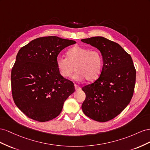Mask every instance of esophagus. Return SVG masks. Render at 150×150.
<instances>
[{
    "label": "esophagus",
    "instance_id": "1",
    "mask_svg": "<svg viewBox=\"0 0 150 150\" xmlns=\"http://www.w3.org/2000/svg\"><path fill=\"white\" fill-rule=\"evenodd\" d=\"M75 91H80V90L81 89V88L79 86V85H77L76 84H75Z\"/></svg>",
    "mask_w": 150,
    "mask_h": 150
}]
</instances>
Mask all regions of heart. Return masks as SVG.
<instances>
[{
    "label": "heart",
    "instance_id": "obj_1",
    "mask_svg": "<svg viewBox=\"0 0 150 150\" xmlns=\"http://www.w3.org/2000/svg\"><path fill=\"white\" fill-rule=\"evenodd\" d=\"M67 57L57 60V69L62 77H70L74 66L76 80L93 82L99 77L102 67V56L99 50L75 46L67 51Z\"/></svg>",
    "mask_w": 150,
    "mask_h": 150
}]
</instances>
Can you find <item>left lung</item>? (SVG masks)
I'll list each match as a JSON object with an SVG mask.
<instances>
[{
	"label": "left lung",
	"mask_w": 150,
	"mask_h": 150,
	"mask_svg": "<svg viewBox=\"0 0 150 150\" xmlns=\"http://www.w3.org/2000/svg\"><path fill=\"white\" fill-rule=\"evenodd\" d=\"M81 41L99 50L103 58L99 79L82 88L86 95L82 110L94 121H109L126 108L133 96L136 74L133 62L120 45L104 37Z\"/></svg>",
	"instance_id": "left-lung-1"
}]
</instances>
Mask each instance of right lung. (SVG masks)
Listing matches in <instances>:
<instances>
[{"label":"right lung","mask_w":150,"mask_h":150,"mask_svg":"<svg viewBox=\"0 0 150 150\" xmlns=\"http://www.w3.org/2000/svg\"><path fill=\"white\" fill-rule=\"evenodd\" d=\"M73 40L57 36L36 38L21 48L11 71L12 95L17 107L38 122L52 120L75 92L71 81L59 75L57 57Z\"/></svg>","instance_id":"1"}]
</instances>
